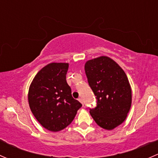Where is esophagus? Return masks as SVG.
I'll use <instances>...</instances> for the list:
<instances>
[{"instance_id":"obj_1","label":"esophagus","mask_w":158,"mask_h":158,"mask_svg":"<svg viewBox=\"0 0 158 158\" xmlns=\"http://www.w3.org/2000/svg\"><path fill=\"white\" fill-rule=\"evenodd\" d=\"M78 100H79V102H81V103H82V105H83V100H82V98H79V99H78Z\"/></svg>"}]
</instances>
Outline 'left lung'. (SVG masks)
Instances as JSON below:
<instances>
[{
    "label": "left lung",
    "mask_w": 158,
    "mask_h": 158,
    "mask_svg": "<svg viewBox=\"0 0 158 158\" xmlns=\"http://www.w3.org/2000/svg\"><path fill=\"white\" fill-rule=\"evenodd\" d=\"M85 71L97 106L90 114L97 125L112 130L126 119L131 106V88L125 71L106 56L88 60Z\"/></svg>",
    "instance_id": "obj_1"
}]
</instances>
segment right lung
Listing matches in <instances>:
<instances>
[{
    "mask_svg": "<svg viewBox=\"0 0 158 158\" xmlns=\"http://www.w3.org/2000/svg\"><path fill=\"white\" fill-rule=\"evenodd\" d=\"M69 63H51L42 68L30 85L32 113L44 128L60 131L71 124L82 104L72 96L66 82Z\"/></svg>",
    "mask_w": 158,
    "mask_h": 158,
    "instance_id": "add662e5",
    "label": "right lung"
}]
</instances>
